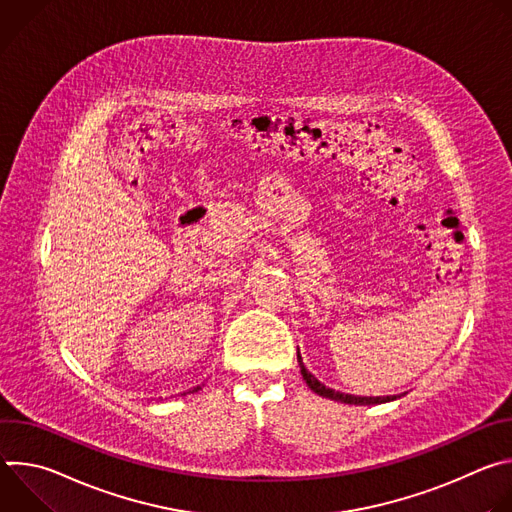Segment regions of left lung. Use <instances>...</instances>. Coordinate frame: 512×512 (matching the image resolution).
Returning <instances> with one entry per match:
<instances>
[{
    "mask_svg": "<svg viewBox=\"0 0 512 512\" xmlns=\"http://www.w3.org/2000/svg\"><path fill=\"white\" fill-rule=\"evenodd\" d=\"M298 360H300V356H298ZM300 367H302V375H304L306 385H308L314 393H318V395H322V397H328V399H334V401H340V403H350V405H375V403H383V401H389V399H391V397H358V395H348V393H340V391L328 389V387H324L316 377H312V375L306 371V367H304L302 362H300Z\"/></svg>",
    "mask_w": 512,
    "mask_h": 512,
    "instance_id": "1",
    "label": "left lung"
}]
</instances>
